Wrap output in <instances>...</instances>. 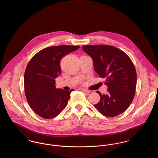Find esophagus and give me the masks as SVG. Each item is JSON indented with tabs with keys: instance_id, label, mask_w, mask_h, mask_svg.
<instances>
[{
	"instance_id": "34e87169",
	"label": "esophagus",
	"mask_w": 158,
	"mask_h": 158,
	"mask_svg": "<svg viewBox=\"0 0 158 158\" xmlns=\"http://www.w3.org/2000/svg\"><path fill=\"white\" fill-rule=\"evenodd\" d=\"M82 90H83V92H86V93H90V92H91V91H90V90H88V89H82Z\"/></svg>"
}]
</instances>
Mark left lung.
<instances>
[{
    "label": "left lung",
    "mask_w": 158,
    "mask_h": 158,
    "mask_svg": "<svg viewBox=\"0 0 158 158\" xmlns=\"http://www.w3.org/2000/svg\"><path fill=\"white\" fill-rule=\"evenodd\" d=\"M82 48L92 58L96 73L106 78L108 86L106 94L97 91L101 99L94 106L110 117L123 113L135 94L137 75L132 61L125 52L111 45H83Z\"/></svg>",
    "instance_id": "left-lung-1"
}]
</instances>
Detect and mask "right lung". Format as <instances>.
Returning a JSON list of instances; mask_svg holds the SVG:
<instances>
[{"label": "right lung", "instance_id": "obj_1", "mask_svg": "<svg viewBox=\"0 0 158 158\" xmlns=\"http://www.w3.org/2000/svg\"><path fill=\"white\" fill-rule=\"evenodd\" d=\"M79 48L73 45L47 47L29 61L24 74L25 94L30 106L40 117H55L67 106L74 89H56L55 79L61 73V58Z\"/></svg>", "mask_w": 158, "mask_h": 158}]
</instances>
